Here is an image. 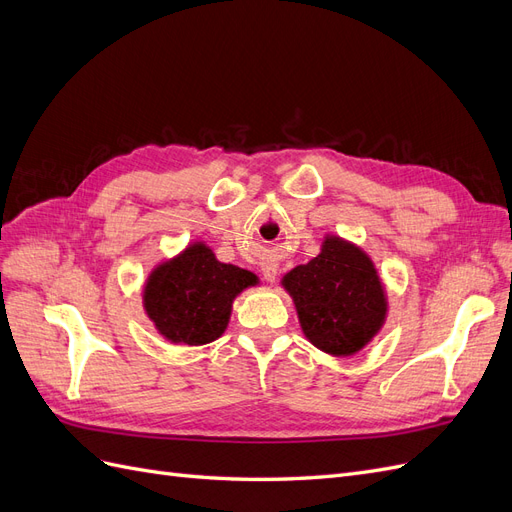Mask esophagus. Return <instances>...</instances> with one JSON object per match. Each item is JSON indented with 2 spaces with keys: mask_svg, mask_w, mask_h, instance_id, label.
Listing matches in <instances>:
<instances>
[{
  "mask_svg": "<svg viewBox=\"0 0 512 512\" xmlns=\"http://www.w3.org/2000/svg\"><path fill=\"white\" fill-rule=\"evenodd\" d=\"M260 271H262V275H265L267 282H273L275 275H277V265H275V262L267 260V262H262V265H260Z\"/></svg>",
  "mask_w": 512,
  "mask_h": 512,
  "instance_id": "1",
  "label": "esophagus"
}]
</instances>
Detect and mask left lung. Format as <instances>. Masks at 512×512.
Returning a JSON list of instances; mask_svg holds the SVG:
<instances>
[{"label":"left lung","instance_id":"obj_1","mask_svg":"<svg viewBox=\"0 0 512 512\" xmlns=\"http://www.w3.org/2000/svg\"><path fill=\"white\" fill-rule=\"evenodd\" d=\"M301 329L316 348L350 356L374 337L386 316L380 277L359 247L329 237L322 252L284 277Z\"/></svg>","mask_w":512,"mask_h":512}]
</instances>
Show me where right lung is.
I'll use <instances>...</instances> for the list:
<instances>
[{
	"mask_svg": "<svg viewBox=\"0 0 512 512\" xmlns=\"http://www.w3.org/2000/svg\"><path fill=\"white\" fill-rule=\"evenodd\" d=\"M252 284L254 273L224 265L209 247L194 243L149 275L143 299L147 316L166 339L200 346L224 333L232 299Z\"/></svg>",
	"mask_w": 512,
	"mask_h": 512,
	"instance_id": "1",
	"label": "right lung"
}]
</instances>
